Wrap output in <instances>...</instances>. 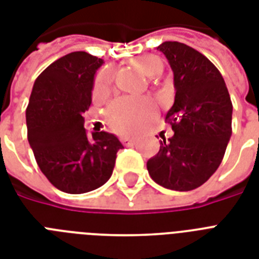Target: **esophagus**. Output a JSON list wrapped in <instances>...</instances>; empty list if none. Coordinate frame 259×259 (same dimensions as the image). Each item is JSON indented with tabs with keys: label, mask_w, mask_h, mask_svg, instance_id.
I'll use <instances>...</instances> for the list:
<instances>
[{
	"label": "esophagus",
	"mask_w": 259,
	"mask_h": 259,
	"mask_svg": "<svg viewBox=\"0 0 259 259\" xmlns=\"http://www.w3.org/2000/svg\"><path fill=\"white\" fill-rule=\"evenodd\" d=\"M121 142L125 146H132L136 144V140H134V138H130V137H121Z\"/></svg>",
	"instance_id": "esophagus-1"
}]
</instances>
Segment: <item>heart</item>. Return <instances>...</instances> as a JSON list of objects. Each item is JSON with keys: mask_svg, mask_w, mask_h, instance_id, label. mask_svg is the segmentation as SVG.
<instances>
[{"mask_svg": "<svg viewBox=\"0 0 259 259\" xmlns=\"http://www.w3.org/2000/svg\"><path fill=\"white\" fill-rule=\"evenodd\" d=\"M136 68L146 76H156L161 72V59L154 55H140L132 60ZM113 83V71L110 68L102 70L95 78L94 95H102L110 89ZM154 103L150 99L119 98L109 106L106 119L109 125L121 133H134L149 123L154 114Z\"/></svg>", "mask_w": 259, "mask_h": 259, "instance_id": "obj_1", "label": "heart"}]
</instances>
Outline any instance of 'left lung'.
<instances>
[{"mask_svg":"<svg viewBox=\"0 0 259 259\" xmlns=\"http://www.w3.org/2000/svg\"><path fill=\"white\" fill-rule=\"evenodd\" d=\"M157 50L173 71L176 95L165 121L175 134L162 138L146 168L164 188L191 191L221 165L233 132V103L225 79L204 55L179 41L162 42Z\"/></svg>","mask_w":259,"mask_h":259,"instance_id":"8db88e82","label":"left lung"}]
</instances>
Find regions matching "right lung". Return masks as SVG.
I'll list each match as a JSON object with an SVG mask.
<instances>
[{"label": "right lung", "instance_id": "1", "mask_svg": "<svg viewBox=\"0 0 259 259\" xmlns=\"http://www.w3.org/2000/svg\"><path fill=\"white\" fill-rule=\"evenodd\" d=\"M102 64V59L87 52H71L47 67L32 89L28 141L38 168L63 192L84 193L105 184L123 148L114 134L89 136L83 126L94 76Z\"/></svg>", "mask_w": 259, "mask_h": 259}]
</instances>
